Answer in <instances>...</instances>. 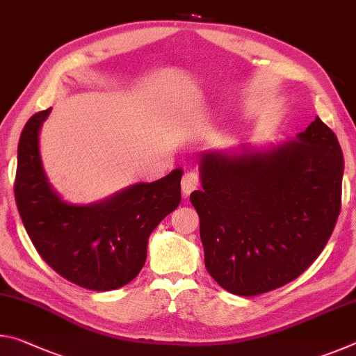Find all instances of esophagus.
<instances>
[{
    "mask_svg": "<svg viewBox=\"0 0 356 356\" xmlns=\"http://www.w3.org/2000/svg\"><path fill=\"white\" fill-rule=\"evenodd\" d=\"M182 193L184 196H188L191 191H195L200 186V176L195 171H186L182 177Z\"/></svg>",
    "mask_w": 356,
    "mask_h": 356,
    "instance_id": "1",
    "label": "esophagus"
}]
</instances>
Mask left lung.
<instances>
[{
    "label": "left lung",
    "mask_w": 356,
    "mask_h": 356,
    "mask_svg": "<svg viewBox=\"0 0 356 356\" xmlns=\"http://www.w3.org/2000/svg\"><path fill=\"white\" fill-rule=\"evenodd\" d=\"M342 174L339 141L318 118L291 141L202 152L190 201L210 276L242 297L293 281L333 232Z\"/></svg>",
    "instance_id": "1"
}]
</instances>
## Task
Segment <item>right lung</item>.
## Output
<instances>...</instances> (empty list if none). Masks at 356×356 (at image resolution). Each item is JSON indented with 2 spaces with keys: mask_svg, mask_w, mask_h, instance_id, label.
<instances>
[{
  "mask_svg": "<svg viewBox=\"0 0 356 356\" xmlns=\"http://www.w3.org/2000/svg\"><path fill=\"white\" fill-rule=\"evenodd\" d=\"M51 108L35 113L22 131L15 202L40 257L63 278L89 291H114L141 272L147 242L180 202L182 168L155 182H138L91 204L64 201L42 163L39 134Z\"/></svg>",
  "mask_w": 356,
  "mask_h": 356,
  "instance_id": "right-lung-1",
  "label": "right lung"
}]
</instances>
